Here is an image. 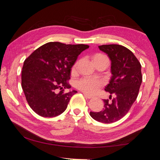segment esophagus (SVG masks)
Masks as SVG:
<instances>
[{"label":"esophagus","mask_w":160,"mask_h":160,"mask_svg":"<svg viewBox=\"0 0 160 160\" xmlns=\"http://www.w3.org/2000/svg\"><path fill=\"white\" fill-rule=\"evenodd\" d=\"M83 94H84V96H85V98H87V99H92V96H90V95H89L88 94H87V93H85V92H83Z\"/></svg>","instance_id":"esophagus-1"}]
</instances>
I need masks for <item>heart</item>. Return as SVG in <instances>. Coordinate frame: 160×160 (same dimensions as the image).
<instances>
[{
	"instance_id": "heart-1",
	"label": "heart",
	"mask_w": 160,
	"mask_h": 160,
	"mask_svg": "<svg viewBox=\"0 0 160 160\" xmlns=\"http://www.w3.org/2000/svg\"><path fill=\"white\" fill-rule=\"evenodd\" d=\"M106 57L102 54H97L94 58ZM75 86L79 90L88 94H94L99 90L102 86V82L99 79L94 78H82L75 82Z\"/></svg>"
}]
</instances>
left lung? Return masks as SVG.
<instances>
[{"label": "left lung", "instance_id": "8db88e82", "mask_svg": "<svg viewBox=\"0 0 160 160\" xmlns=\"http://www.w3.org/2000/svg\"><path fill=\"white\" fill-rule=\"evenodd\" d=\"M99 50L106 53L111 62L112 78L105 87V91L114 97L112 101L104 99L103 110L90 112L91 117L99 122H116L125 116L137 99L142 83L141 65L132 51L123 46L108 44L99 46Z\"/></svg>", "mask_w": 160, "mask_h": 160}]
</instances>
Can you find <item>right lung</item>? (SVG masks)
<instances>
[{"mask_svg": "<svg viewBox=\"0 0 160 160\" xmlns=\"http://www.w3.org/2000/svg\"><path fill=\"white\" fill-rule=\"evenodd\" d=\"M89 48L85 44L48 42L35 50L24 62L22 88L29 107L43 117H54L66 109L77 91L65 93L71 86V68L78 56Z\"/></svg>", "mask_w": 160, "mask_h": 160, "instance_id": "right-lung-1", "label": "right lung"}]
</instances>
